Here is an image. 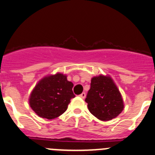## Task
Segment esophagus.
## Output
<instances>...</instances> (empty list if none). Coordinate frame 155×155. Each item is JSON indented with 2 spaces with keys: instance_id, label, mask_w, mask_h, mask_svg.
Returning a JSON list of instances; mask_svg holds the SVG:
<instances>
[{
  "instance_id": "34e87169",
  "label": "esophagus",
  "mask_w": 155,
  "mask_h": 155,
  "mask_svg": "<svg viewBox=\"0 0 155 155\" xmlns=\"http://www.w3.org/2000/svg\"><path fill=\"white\" fill-rule=\"evenodd\" d=\"M79 96H80V97H82V98H85V96H86V94H85V92H82V94H81L80 95H79Z\"/></svg>"
}]
</instances>
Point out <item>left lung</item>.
<instances>
[{
  "instance_id": "8db88e82",
  "label": "left lung",
  "mask_w": 155,
  "mask_h": 155,
  "mask_svg": "<svg viewBox=\"0 0 155 155\" xmlns=\"http://www.w3.org/2000/svg\"><path fill=\"white\" fill-rule=\"evenodd\" d=\"M85 101L90 113L102 121L117 117L124 108L120 92L108 76L100 75L91 79Z\"/></svg>"
}]
</instances>
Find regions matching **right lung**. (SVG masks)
Listing matches in <instances>:
<instances>
[{
	"instance_id": "right-lung-1",
	"label": "right lung",
	"mask_w": 155,
	"mask_h": 155,
	"mask_svg": "<svg viewBox=\"0 0 155 155\" xmlns=\"http://www.w3.org/2000/svg\"><path fill=\"white\" fill-rule=\"evenodd\" d=\"M73 84L66 75L57 73L45 76L38 82L29 97V105L40 117L52 120L64 114L68 107Z\"/></svg>"
}]
</instances>
